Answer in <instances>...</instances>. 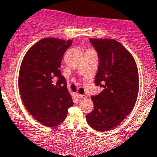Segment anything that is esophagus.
Segmentation results:
<instances>
[{
    "label": "esophagus",
    "instance_id": "esophagus-1",
    "mask_svg": "<svg viewBox=\"0 0 157 157\" xmlns=\"http://www.w3.org/2000/svg\"><path fill=\"white\" fill-rule=\"evenodd\" d=\"M76 96H77V97L78 99H86V95H83V94H78V93L76 94Z\"/></svg>",
    "mask_w": 157,
    "mask_h": 157
}]
</instances>
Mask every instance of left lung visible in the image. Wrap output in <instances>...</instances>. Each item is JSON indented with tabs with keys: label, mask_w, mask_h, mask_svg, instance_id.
<instances>
[{
	"label": "left lung",
	"mask_w": 157,
	"mask_h": 157,
	"mask_svg": "<svg viewBox=\"0 0 157 157\" xmlns=\"http://www.w3.org/2000/svg\"><path fill=\"white\" fill-rule=\"evenodd\" d=\"M99 57L97 86L103 88L91 97L94 109L86 114L91 128L105 132L117 127L133 110L139 93L136 61L124 45L113 39L90 38Z\"/></svg>",
	"instance_id": "left-lung-1"
}]
</instances>
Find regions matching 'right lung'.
<instances>
[{"mask_svg": "<svg viewBox=\"0 0 157 157\" xmlns=\"http://www.w3.org/2000/svg\"><path fill=\"white\" fill-rule=\"evenodd\" d=\"M71 44V40L44 38L27 51L21 62L18 87L22 101L33 118L46 127L61 124L74 104L60 70Z\"/></svg>", "mask_w": 157, "mask_h": 157, "instance_id": "obj_1", "label": "right lung"}]
</instances>
